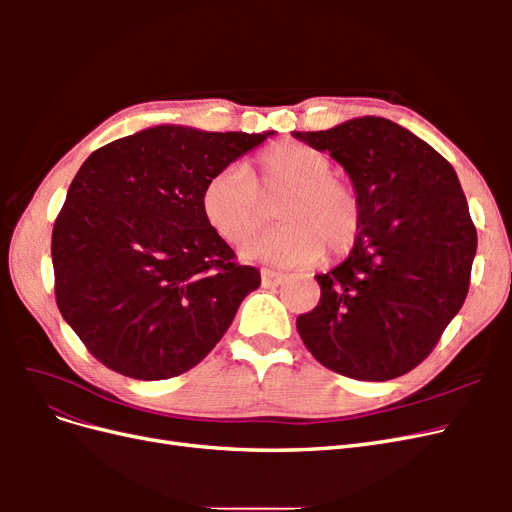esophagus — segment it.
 <instances>
[{
    "mask_svg": "<svg viewBox=\"0 0 512 512\" xmlns=\"http://www.w3.org/2000/svg\"><path fill=\"white\" fill-rule=\"evenodd\" d=\"M260 277H262V286H267V288L280 286V284H284V280H286L284 273L273 271V269H260Z\"/></svg>",
    "mask_w": 512,
    "mask_h": 512,
    "instance_id": "1",
    "label": "esophagus"
}]
</instances>
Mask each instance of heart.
<instances>
[{
	"instance_id": "1",
	"label": "heart",
	"mask_w": 512,
	"mask_h": 512,
	"mask_svg": "<svg viewBox=\"0 0 512 512\" xmlns=\"http://www.w3.org/2000/svg\"><path fill=\"white\" fill-rule=\"evenodd\" d=\"M327 153L282 141L262 149L247 173L228 166L213 175L200 194L207 224L232 245L250 239L267 222L265 200L285 194L277 205L282 224L252 239L243 256L294 267L346 256L363 228V200L356 185L331 173Z\"/></svg>"
}]
</instances>
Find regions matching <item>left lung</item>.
I'll use <instances>...</instances> for the list:
<instances>
[{"label": "left lung", "instance_id": "left-lung-1", "mask_svg": "<svg viewBox=\"0 0 512 512\" xmlns=\"http://www.w3.org/2000/svg\"><path fill=\"white\" fill-rule=\"evenodd\" d=\"M292 136L329 151L363 200L359 241L342 265L316 275L320 301L297 318L303 344L335 374L404 376L468 297L476 226L455 168L382 117Z\"/></svg>", "mask_w": 512, "mask_h": 512}]
</instances>
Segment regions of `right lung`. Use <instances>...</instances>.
<instances>
[{
  "label": "right lung",
  "instance_id": "1",
  "mask_svg": "<svg viewBox=\"0 0 512 512\" xmlns=\"http://www.w3.org/2000/svg\"><path fill=\"white\" fill-rule=\"evenodd\" d=\"M273 132L156 126L91 153L51 241L55 301L85 348L134 380H166L220 342L260 271L200 209L205 183Z\"/></svg>",
  "mask_w": 512,
  "mask_h": 512
}]
</instances>
